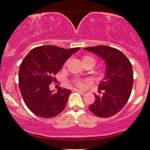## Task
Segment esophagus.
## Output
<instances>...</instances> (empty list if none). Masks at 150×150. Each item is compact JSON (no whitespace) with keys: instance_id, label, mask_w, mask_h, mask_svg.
I'll return each mask as SVG.
<instances>
[{"instance_id":"obj_1","label":"esophagus","mask_w":150,"mask_h":150,"mask_svg":"<svg viewBox=\"0 0 150 150\" xmlns=\"http://www.w3.org/2000/svg\"><path fill=\"white\" fill-rule=\"evenodd\" d=\"M73 91H76V92H78V93H82V94H84V93H85V92H84V91H83L77 89V88H74V89H73Z\"/></svg>"}]
</instances>
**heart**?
Here are the masks:
<instances>
[{
	"label": "heart",
	"instance_id": "1",
	"mask_svg": "<svg viewBox=\"0 0 150 150\" xmlns=\"http://www.w3.org/2000/svg\"><path fill=\"white\" fill-rule=\"evenodd\" d=\"M82 61L84 65H91L93 67L96 63L95 58L91 56V55H85V56H83L82 58ZM75 83L79 87H83V86H84L83 81H81L80 80H76L75 81Z\"/></svg>",
	"mask_w": 150,
	"mask_h": 150
}]
</instances>
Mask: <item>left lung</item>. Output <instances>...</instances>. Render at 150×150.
<instances>
[{"instance_id":"obj_1","label":"left lung","mask_w":150,"mask_h":150,"mask_svg":"<svg viewBox=\"0 0 150 150\" xmlns=\"http://www.w3.org/2000/svg\"><path fill=\"white\" fill-rule=\"evenodd\" d=\"M83 50L98 55L106 63L105 77L98 85V89L104 93L101 96L94 94L95 100L88 108L96 116L110 117L121 110L130 98L134 83L132 66L126 55L115 48L97 45Z\"/></svg>"}]
</instances>
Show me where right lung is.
I'll use <instances>...</instances> for the list:
<instances>
[{
    "label": "right lung",
    "instance_id": "1",
    "mask_svg": "<svg viewBox=\"0 0 150 150\" xmlns=\"http://www.w3.org/2000/svg\"><path fill=\"white\" fill-rule=\"evenodd\" d=\"M79 50L47 45L34 48L24 57L19 68V88L27 107L35 115L52 118L64 110L71 91L59 87L54 93L49 86L64 63Z\"/></svg>",
    "mask_w": 150,
    "mask_h": 150
}]
</instances>
